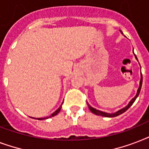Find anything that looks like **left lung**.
<instances>
[{"instance_id":"8db88e82","label":"left lung","mask_w":149,"mask_h":149,"mask_svg":"<svg viewBox=\"0 0 149 149\" xmlns=\"http://www.w3.org/2000/svg\"><path fill=\"white\" fill-rule=\"evenodd\" d=\"M120 31L122 33V31ZM134 56H135V58H136V59L138 60V58H137L136 56L134 55ZM141 85H142V74L141 73V79H140V84H139V89H138V91H137V93L136 95H135V97H134L133 99L131 100V101L129 102V104H127V106L125 107L124 108L120 109V110H119V111H118L117 112H115V113H107V112H104V111H99V110H97V109L93 108V107H92L90 105V104L87 103V105H88V107L89 109H90V111L92 112V113H93L94 114H96V115H100V116H103V117H107V118H113V117H117V116L120 115V114H121V113H123L124 112H125V111H127V109L129 108L130 107L132 106V104H133V103H134V101H135V100H136V98L138 97V96L139 95V93H140V91H141Z\"/></svg>"}]
</instances>
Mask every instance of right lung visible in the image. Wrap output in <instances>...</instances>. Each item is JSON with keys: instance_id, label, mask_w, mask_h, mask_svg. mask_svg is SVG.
Instances as JSON below:
<instances>
[{"instance_id": "obj_1", "label": "right lung", "mask_w": 149, "mask_h": 149, "mask_svg": "<svg viewBox=\"0 0 149 149\" xmlns=\"http://www.w3.org/2000/svg\"><path fill=\"white\" fill-rule=\"evenodd\" d=\"M61 107H62V104H61V106L59 107H58V108L57 109V110H56V111H55V112H54V113H52V114H51V115H50V116H49V117H46V118H37V119H38V120H44V119H48V118H52V117H54V116H56V114H57V113H59V111H60V110H61Z\"/></svg>"}]
</instances>
